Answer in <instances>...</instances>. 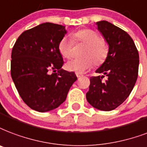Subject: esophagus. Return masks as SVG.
I'll return each instance as SVG.
<instances>
[{"label": "esophagus", "instance_id": "obj_1", "mask_svg": "<svg viewBox=\"0 0 147 147\" xmlns=\"http://www.w3.org/2000/svg\"><path fill=\"white\" fill-rule=\"evenodd\" d=\"M76 76H77V78H80L82 76V75L79 73H76Z\"/></svg>", "mask_w": 147, "mask_h": 147}]
</instances>
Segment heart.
<instances>
[{
  "label": "heart",
  "mask_w": 147,
  "mask_h": 147,
  "mask_svg": "<svg viewBox=\"0 0 147 147\" xmlns=\"http://www.w3.org/2000/svg\"><path fill=\"white\" fill-rule=\"evenodd\" d=\"M71 37L76 44L82 43L86 46L81 54L83 58L73 59L66 64L68 70L83 73L92 65V61L96 66L104 63L108 57L109 48L99 34L92 29L85 28L72 34ZM73 41L68 36L63 37L59 41L58 49L64 59H69L72 56Z\"/></svg>",
  "instance_id": "obj_1"
}]
</instances>
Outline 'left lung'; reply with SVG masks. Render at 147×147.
I'll list each match as a JSON object with an SVG mask.
<instances>
[{"instance_id":"8db88e82","label":"left lung","mask_w":147,"mask_h":147,"mask_svg":"<svg viewBox=\"0 0 147 147\" xmlns=\"http://www.w3.org/2000/svg\"><path fill=\"white\" fill-rule=\"evenodd\" d=\"M109 45V55L96 71L107 76L90 78L86 93L88 103L99 110L111 111L120 106L135 86L139 69V53L134 41L126 31L106 21L96 23Z\"/></svg>"}]
</instances>
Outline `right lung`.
Returning <instances> with one entry per match:
<instances>
[{"instance_id":"add662e5","label":"right lung","mask_w":147,"mask_h":147,"mask_svg":"<svg viewBox=\"0 0 147 147\" xmlns=\"http://www.w3.org/2000/svg\"><path fill=\"white\" fill-rule=\"evenodd\" d=\"M66 32L61 24L43 23L24 31L12 49L11 78L21 98L34 110L58 108L77 80L75 72L61 69L64 61L58 45Z\"/></svg>"}]
</instances>
